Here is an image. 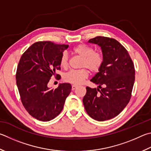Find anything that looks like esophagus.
<instances>
[{"label": "esophagus", "instance_id": "34e87169", "mask_svg": "<svg viewBox=\"0 0 151 151\" xmlns=\"http://www.w3.org/2000/svg\"><path fill=\"white\" fill-rule=\"evenodd\" d=\"M76 88H77V86H76V85H73L72 86V90H75Z\"/></svg>", "mask_w": 151, "mask_h": 151}]
</instances>
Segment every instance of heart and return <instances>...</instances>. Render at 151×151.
<instances>
[{"label":"heart","instance_id":"obj_1","mask_svg":"<svg viewBox=\"0 0 151 151\" xmlns=\"http://www.w3.org/2000/svg\"><path fill=\"white\" fill-rule=\"evenodd\" d=\"M72 53L82 59L81 68H87L92 73H98L102 67L104 61L102 54L84 44H79L73 49ZM60 67L66 68L68 66V57L66 53H63L59 60ZM86 68L77 70H70L63 76V80L66 83L73 85L82 84L88 76V71Z\"/></svg>","mask_w":151,"mask_h":151}]
</instances>
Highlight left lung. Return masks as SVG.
<instances>
[{
  "label": "left lung",
  "mask_w": 151,
  "mask_h": 151,
  "mask_svg": "<svg viewBox=\"0 0 151 151\" xmlns=\"http://www.w3.org/2000/svg\"><path fill=\"white\" fill-rule=\"evenodd\" d=\"M88 43L100 46L104 61L99 72L90 80L98 88L87 86L83 102L89 116L103 122L117 116L129 102L135 67L128 51L115 39L97 36Z\"/></svg>",
  "instance_id": "8db88e82"
}]
</instances>
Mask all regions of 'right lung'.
<instances>
[{
  "mask_svg": "<svg viewBox=\"0 0 151 151\" xmlns=\"http://www.w3.org/2000/svg\"><path fill=\"white\" fill-rule=\"evenodd\" d=\"M68 45L49 41L32 44L22 54L18 63L16 78L23 106L31 116L48 122L61 113L71 91L69 83L60 84L50 89L47 84L52 76L58 78L60 58Z\"/></svg>",
  "mask_w": 151,
  "mask_h": 151,
  "instance_id": "1",
  "label": "right lung"
}]
</instances>
